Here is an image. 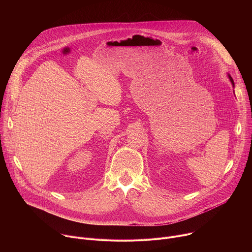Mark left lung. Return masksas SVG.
<instances>
[{
	"label": "left lung",
	"instance_id": "obj_1",
	"mask_svg": "<svg viewBox=\"0 0 252 252\" xmlns=\"http://www.w3.org/2000/svg\"><path fill=\"white\" fill-rule=\"evenodd\" d=\"M228 78H229V80H230V82H231V84H232V86L234 87V82H233V80H232V78L230 77V75H228Z\"/></svg>",
	"mask_w": 252,
	"mask_h": 252
}]
</instances>
